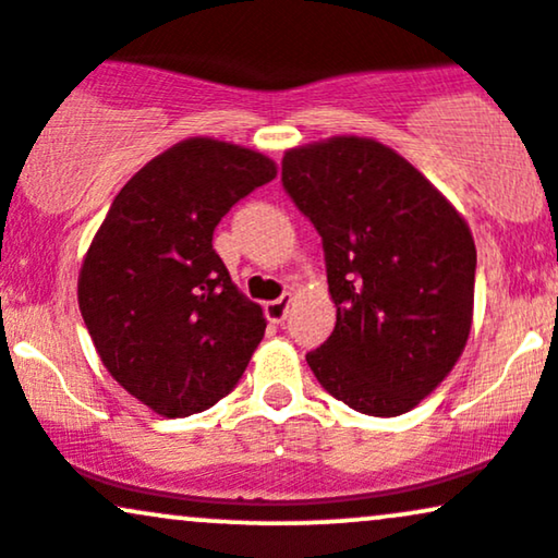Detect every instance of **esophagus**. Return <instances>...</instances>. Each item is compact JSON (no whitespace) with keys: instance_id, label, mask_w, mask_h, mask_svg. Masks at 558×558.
<instances>
[{"instance_id":"obj_1","label":"esophagus","mask_w":558,"mask_h":558,"mask_svg":"<svg viewBox=\"0 0 558 558\" xmlns=\"http://www.w3.org/2000/svg\"><path fill=\"white\" fill-rule=\"evenodd\" d=\"M290 305H292V294H281L279 300H271V303H266V318L271 320V324H284L287 313H290Z\"/></svg>"}]
</instances>
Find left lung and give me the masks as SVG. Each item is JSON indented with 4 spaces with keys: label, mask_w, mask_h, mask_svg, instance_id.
Here are the masks:
<instances>
[{
    "label": "left lung",
    "mask_w": 558,
    "mask_h": 558,
    "mask_svg": "<svg viewBox=\"0 0 558 558\" xmlns=\"http://www.w3.org/2000/svg\"><path fill=\"white\" fill-rule=\"evenodd\" d=\"M281 185L318 229L337 305V326L307 365L352 410L410 412L468 344L477 264L468 221L371 137L290 148Z\"/></svg>",
    "instance_id": "left-lung-1"
}]
</instances>
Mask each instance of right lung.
I'll list each match as a JSON object with an SVG mask.
<instances>
[{"instance_id":"1","label":"right lung","mask_w":558,"mask_h":558,"mask_svg":"<svg viewBox=\"0 0 558 558\" xmlns=\"http://www.w3.org/2000/svg\"><path fill=\"white\" fill-rule=\"evenodd\" d=\"M274 177L258 150L190 137L120 190L85 253L77 303L98 357L163 417L214 408L264 339V311L234 287L214 229Z\"/></svg>"}]
</instances>
